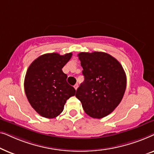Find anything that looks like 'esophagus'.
<instances>
[{
  "mask_svg": "<svg viewBox=\"0 0 154 154\" xmlns=\"http://www.w3.org/2000/svg\"><path fill=\"white\" fill-rule=\"evenodd\" d=\"M78 87H79V85H78V84H75V85H74V88H75V90H77Z\"/></svg>",
  "mask_w": 154,
  "mask_h": 154,
  "instance_id": "34e87169",
  "label": "esophagus"
}]
</instances>
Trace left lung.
Listing matches in <instances>:
<instances>
[{
  "label": "left lung",
  "instance_id": "1",
  "mask_svg": "<svg viewBox=\"0 0 154 154\" xmlns=\"http://www.w3.org/2000/svg\"><path fill=\"white\" fill-rule=\"evenodd\" d=\"M78 56L85 80L75 97L89 116L102 119L121 102L126 89L125 73L119 61L106 52H81Z\"/></svg>",
  "mask_w": 154,
  "mask_h": 154
}]
</instances>
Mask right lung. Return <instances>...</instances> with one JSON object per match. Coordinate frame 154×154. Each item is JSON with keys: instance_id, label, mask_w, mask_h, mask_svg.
Listing matches in <instances>:
<instances>
[{"instance_id": "1", "label": "right lung", "mask_w": 154, "mask_h": 154, "mask_svg": "<svg viewBox=\"0 0 154 154\" xmlns=\"http://www.w3.org/2000/svg\"><path fill=\"white\" fill-rule=\"evenodd\" d=\"M72 53L60 55L48 53L40 56L27 69L24 79L26 97L41 116L53 119L63 111L66 100L74 96L75 90L66 81L62 68Z\"/></svg>"}]
</instances>
